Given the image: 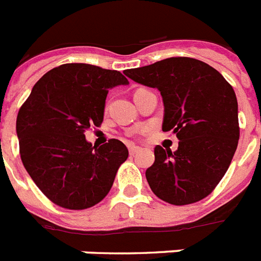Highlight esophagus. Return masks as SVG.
I'll return each mask as SVG.
<instances>
[{"label":"esophagus","instance_id":"esophagus-1","mask_svg":"<svg viewBox=\"0 0 261 261\" xmlns=\"http://www.w3.org/2000/svg\"><path fill=\"white\" fill-rule=\"evenodd\" d=\"M142 150L141 147L138 146H130V155H135L137 153H139V151Z\"/></svg>","mask_w":261,"mask_h":261}]
</instances>
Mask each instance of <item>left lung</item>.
I'll return each mask as SVG.
<instances>
[{
	"label": "left lung",
	"mask_w": 261,
	"mask_h": 261,
	"mask_svg": "<svg viewBox=\"0 0 261 261\" xmlns=\"http://www.w3.org/2000/svg\"><path fill=\"white\" fill-rule=\"evenodd\" d=\"M126 75L161 92L163 131H173L178 138L173 153L154 147V164L146 169L151 191L174 206L208 196L239 145V106L230 84L214 67L188 57L130 69Z\"/></svg>",
	"instance_id": "8db88e82"
}]
</instances>
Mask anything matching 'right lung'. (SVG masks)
Here are the masks:
<instances>
[{"label": "right lung", "instance_id": "right-lung-1", "mask_svg": "<svg viewBox=\"0 0 261 261\" xmlns=\"http://www.w3.org/2000/svg\"><path fill=\"white\" fill-rule=\"evenodd\" d=\"M127 84L118 70L65 63L47 71L18 110L22 165L57 206L84 210L110 192L128 150L119 139L92 146L85 131L101 126L108 90Z\"/></svg>", "mask_w": 261, "mask_h": 261}]
</instances>
